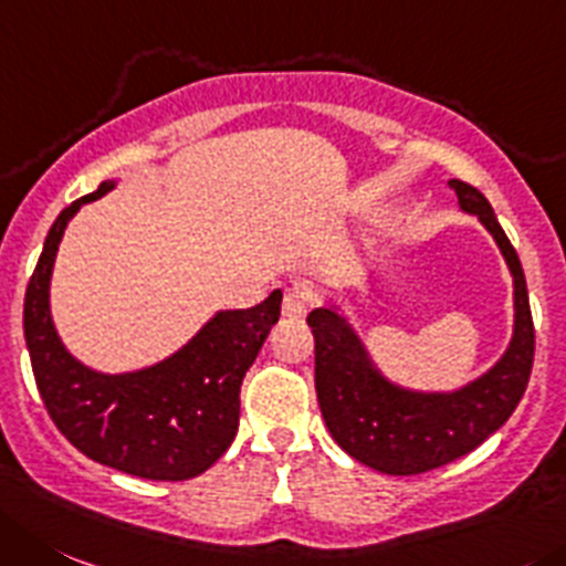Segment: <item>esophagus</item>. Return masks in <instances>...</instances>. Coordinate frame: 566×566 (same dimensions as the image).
Listing matches in <instances>:
<instances>
[{
  "label": "esophagus",
  "mask_w": 566,
  "mask_h": 566,
  "mask_svg": "<svg viewBox=\"0 0 566 566\" xmlns=\"http://www.w3.org/2000/svg\"><path fill=\"white\" fill-rule=\"evenodd\" d=\"M310 307H313V293H310V287H304V284L287 287L282 301V310L287 318H301V315H307Z\"/></svg>",
  "instance_id": "obj_1"
}]
</instances>
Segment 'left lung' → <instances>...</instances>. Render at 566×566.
Masks as SVG:
<instances>
[{
    "label": "left lung",
    "instance_id": "8db88e82",
    "mask_svg": "<svg viewBox=\"0 0 566 566\" xmlns=\"http://www.w3.org/2000/svg\"><path fill=\"white\" fill-rule=\"evenodd\" d=\"M463 211L494 234L514 276V340L503 360L455 394H413L390 385L368 363L346 321L321 307L307 315L315 337V390L332 438L355 461L385 474H421L472 452L509 421L533 368L531 301L520 256L489 200L467 181H450Z\"/></svg>",
    "mask_w": 566,
    "mask_h": 566
}]
</instances>
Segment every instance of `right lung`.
I'll return each mask as SVG.
<instances>
[{"instance_id": "obj_1", "label": "right lung", "mask_w": 566, "mask_h": 566, "mask_svg": "<svg viewBox=\"0 0 566 566\" xmlns=\"http://www.w3.org/2000/svg\"><path fill=\"white\" fill-rule=\"evenodd\" d=\"M114 187L69 203L52 223L28 293L24 340L44 408L92 461L145 480H189L218 461L240 427V385L282 315V290L251 310L220 313L172 355L136 374H97L69 355L50 318L57 242L77 209Z\"/></svg>"}]
</instances>
